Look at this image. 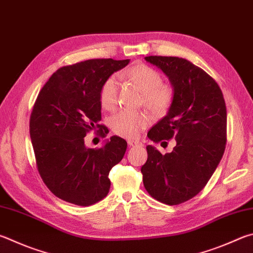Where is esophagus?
Returning <instances> with one entry per match:
<instances>
[{
	"mask_svg": "<svg viewBox=\"0 0 253 253\" xmlns=\"http://www.w3.org/2000/svg\"><path fill=\"white\" fill-rule=\"evenodd\" d=\"M128 145H129L130 147H135V146H141L142 142L137 140V139H129L128 140Z\"/></svg>",
	"mask_w": 253,
	"mask_h": 253,
	"instance_id": "34e87169",
	"label": "esophagus"
}]
</instances>
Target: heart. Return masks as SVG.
<instances>
[{"mask_svg":"<svg viewBox=\"0 0 253 253\" xmlns=\"http://www.w3.org/2000/svg\"><path fill=\"white\" fill-rule=\"evenodd\" d=\"M126 75L144 93L147 107L156 114H164L167 111L172 102V89L163 84V77L157 71L144 64H138L129 68ZM118 90L117 77H109L100 90V104L103 108L112 111L116 107ZM150 121V116L146 113L122 111L112 117L111 126L117 135L135 138L148 126Z\"/></svg>","mask_w":253,"mask_h":253,"instance_id":"1","label":"heart"}]
</instances>
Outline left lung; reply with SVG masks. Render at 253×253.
<instances>
[{"label":"left lung","instance_id":"1","mask_svg":"<svg viewBox=\"0 0 253 253\" xmlns=\"http://www.w3.org/2000/svg\"><path fill=\"white\" fill-rule=\"evenodd\" d=\"M172 86L167 115L148 131L155 142L176 139L171 153L147 146L141 167L148 194L160 203L179 205L206 186L221 160L227 141V109L222 91L205 71L185 58L147 56Z\"/></svg>","mask_w":253,"mask_h":253}]
</instances>
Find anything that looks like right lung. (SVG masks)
I'll list each match as a JSON object with an SVG mask.
<instances>
[{"label":"right lung","instance_id":"add662e5","mask_svg":"<svg viewBox=\"0 0 253 253\" xmlns=\"http://www.w3.org/2000/svg\"><path fill=\"white\" fill-rule=\"evenodd\" d=\"M129 59H88L64 66L40 91L30 121V135L39 172L45 185L64 201L91 206L107 196L112 168L123 159L127 142L118 136L99 149L85 145L89 130L107 128L102 121L100 90Z\"/></svg>","mask_w":253,"mask_h":253}]
</instances>
